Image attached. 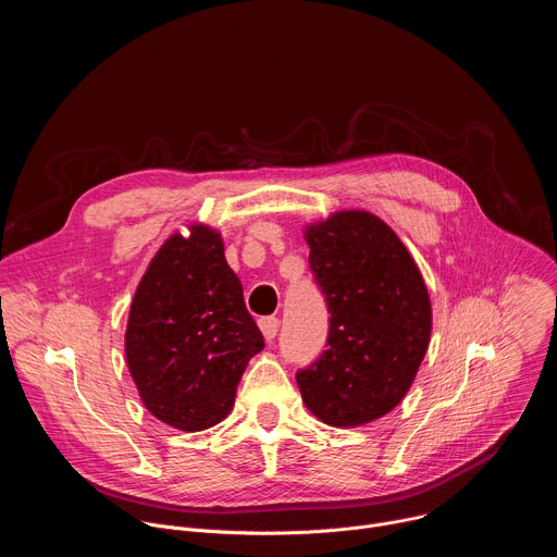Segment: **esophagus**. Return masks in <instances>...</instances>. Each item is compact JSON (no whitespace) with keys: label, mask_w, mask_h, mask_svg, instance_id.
Masks as SVG:
<instances>
[{"label":"esophagus","mask_w":557,"mask_h":557,"mask_svg":"<svg viewBox=\"0 0 557 557\" xmlns=\"http://www.w3.org/2000/svg\"><path fill=\"white\" fill-rule=\"evenodd\" d=\"M260 331H262L267 342H273L277 331H280V320H277V317H262V320H260Z\"/></svg>","instance_id":"esophagus-1"}]
</instances>
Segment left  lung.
<instances>
[{"mask_svg": "<svg viewBox=\"0 0 557 557\" xmlns=\"http://www.w3.org/2000/svg\"><path fill=\"white\" fill-rule=\"evenodd\" d=\"M306 243L331 317L326 350L295 374L301 399L329 425L370 423L401 404L428 352V288L404 243L368 211L308 226Z\"/></svg>", "mask_w": 557, "mask_h": 557, "instance_id": "left-lung-1", "label": "left lung"}]
</instances>
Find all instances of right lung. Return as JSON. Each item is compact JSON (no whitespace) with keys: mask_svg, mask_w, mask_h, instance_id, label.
<instances>
[{"mask_svg":"<svg viewBox=\"0 0 557 557\" xmlns=\"http://www.w3.org/2000/svg\"><path fill=\"white\" fill-rule=\"evenodd\" d=\"M262 348L220 233L196 224L189 237L172 235L136 288L125 333L127 366L145 408L185 432L220 423Z\"/></svg>","mask_w":557,"mask_h":557,"instance_id":"right-lung-1","label":"right lung"}]
</instances>
